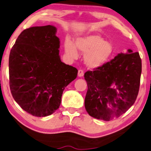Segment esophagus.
Returning a JSON list of instances; mask_svg holds the SVG:
<instances>
[{
    "mask_svg": "<svg viewBox=\"0 0 151 151\" xmlns=\"http://www.w3.org/2000/svg\"><path fill=\"white\" fill-rule=\"evenodd\" d=\"M83 74H84V72L82 70H79V71H78V76H79V77H83Z\"/></svg>",
    "mask_w": 151,
    "mask_h": 151,
    "instance_id": "34e87169",
    "label": "esophagus"
}]
</instances>
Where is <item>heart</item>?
Here are the masks:
<instances>
[{"label":"heart","mask_w":151,"mask_h":151,"mask_svg":"<svg viewBox=\"0 0 151 151\" xmlns=\"http://www.w3.org/2000/svg\"><path fill=\"white\" fill-rule=\"evenodd\" d=\"M76 45L82 53H85V63L90 68H100L111 58L114 53L113 45L98 35H88L78 37ZM65 49L67 54L72 58H77L78 51L73 42L66 40Z\"/></svg>","instance_id":"1"}]
</instances>
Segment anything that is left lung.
Listing matches in <instances>:
<instances>
[{
  "instance_id": "1",
  "label": "left lung",
  "mask_w": 151,
  "mask_h": 151,
  "mask_svg": "<svg viewBox=\"0 0 151 151\" xmlns=\"http://www.w3.org/2000/svg\"><path fill=\"white\" fill-rule=\"evenodd\" d=\"M142 74V60L131 49L93 71L84 79L88 91L85 108L97 119L109 121L118 118L133 105L138 95Z\"/></svg>"
}]
</instances>
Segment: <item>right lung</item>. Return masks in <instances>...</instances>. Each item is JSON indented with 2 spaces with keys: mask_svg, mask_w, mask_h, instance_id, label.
<instances>
[{
  "mask_svg": "<svg viewBox=\"0 0 151 151\" xmlns=\"http://www.w3.org/2000/svg\"><path fill=\"white\" fill-rule=\"evenodd\" d=\"M56 28L34 26L17 37L9 57V88L24 111L37 117L54 113L65 88L77 78L78 70L60 60Z\"/></svg>",
  "mask_w": 151,
  "mask_h": 151,
  "instance_id": "right-lung-1",
  "label": "right lung"
}]
</instances>
